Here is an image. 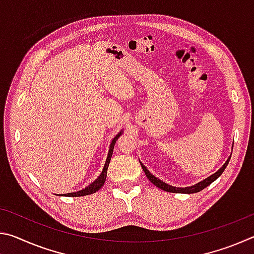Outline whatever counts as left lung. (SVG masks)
<instances>
[{"mask_svg": "<svg viewBox=\"0 0 254 254\" xmlns=\"http://www.w3.org/2000/svg\"><path fill=\"white\" fill-rule=\"evenodd\" d=\"M230 159H231V156L225 161L224 165H223L221 168L216 171V173L213 174L212 176H209V177H207L206 179L201 180V182L195 184L194 186H190V187H175V186H170V185L163 183V182H161L160 179H158L157 177H154V176L151 173H149V170L147 169V167H145L144 165H142V162H140V165H141V167H142L144 174H145V176H147V178L150 180V182H151L154 185V186H157L158 188L162 189V190L169 191V192H178V194H194V192H198L200 190H203L204 188L209 186L210 184H212L213 182H215V180H216L218 177H220V176L223 174V171L225 170L227 163H229V161H230Z\"/></svg>", "mask_w": 254, "mask_h": 254, "instance_id": "8db88e82", "label": "left lung"}]
</instances>
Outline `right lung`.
<instances>
[{
	"label": "right lung",
	"instance_id": "1",
	"mask_svg": "<svg viewBox=\"0 0 254 254\" xmlns=\"http://www.w3.org/2000/svg\"><path fill=\"white\" fill-rule=\"evenodd\" d=\"M123 133V131L119 132L118 135L114 136V139L112 140L111 145H110V150H109V154H107V158H106V161H105V165H104V168H103L101 175L98 176L97 179H95V182H93L91 185H88L87 187H85L84 189H81L79 191H76V192H68V194H64L63 196H68V197H80V196H86V195H91L94 194V192H96L98 189L102 188L103 185L105 183V179H106V176H107V168H109V165H110V161H111V157H112V153H113V149H114V145L115 142H117V140L119 139L121 134Z\"/></svg>",
	"mask_w": 254,
	"mask_h": 254
}]
</instances>
